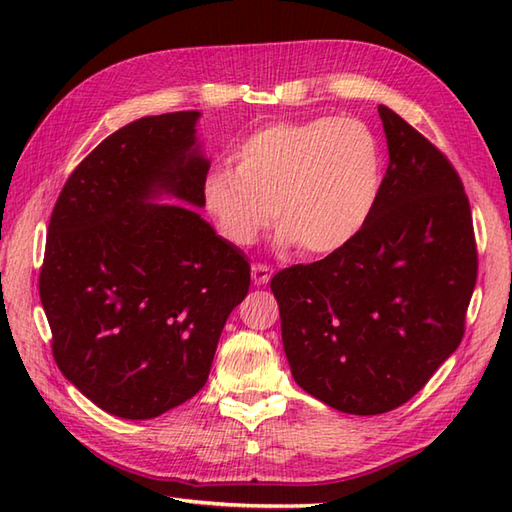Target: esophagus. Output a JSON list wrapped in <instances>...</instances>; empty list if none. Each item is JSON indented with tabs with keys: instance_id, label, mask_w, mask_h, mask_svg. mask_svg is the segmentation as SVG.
Listing matches in <instances>:
<instances>
[{
	"instance_id": "esophagus-1",
	"label": "esophagus",
	"mask_w": 512,
	"mask_h": 512,
	"mask_svg": "<svg viewBox=\"0 0 512 512\" xmlns=\"http://www.w3.org/2000/svg\"><path fill=\"white\" fill-rule=\"evenodd\" d=\"M250 273H253V281L257 286L268 284L270 277H273V270H270V266H266V264H253Z\"/></svg>"
}]
</instances>
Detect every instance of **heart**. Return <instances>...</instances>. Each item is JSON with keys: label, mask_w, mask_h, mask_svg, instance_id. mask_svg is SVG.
Here are the masks:
<instances>
[{"label": "heart", "mask_w": 512, "mask_h": 512, "mask_svg": "<svg viewBox=\"0 0 512 512\" xmlns=\"http://www.w3.org/2000/svg\"><path fill=\"white\" fill-rule=\"evenodd\" d=\"M237 167L204 178V204L222 235L253 244L275 215L279 244L330 255L372 215L383 160L372 129L356 118L319 116L257 129L237 149Z\"/></svg>", "instance_id": "obj_1"}]
</instances>
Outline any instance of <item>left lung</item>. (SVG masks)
<instances>
[{"label":"left lung","mask_w":512,"mask_h":512,"mask_svg":"<svg viewBox=\"0 0 512 512\" xmlns=\"http://www.w3.org/2000/svg\"><path fill=\"white\" fill-rule=\"evenodd\" d=\"M389 167L350 244L270 281L297 385L332 409L405 405L458 350L477 281L471 204L451 160L378 105Z\"/></svg>","instance_id":"8db88e82"}]
</instances>
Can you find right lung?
Segmentation results:
<instances>
[{"mask_svg": "<svg viewBox=\"0 0 512 512\" xmlns=\"http://www.w3.org/2000/svg\"><path fill=\"white\" fill-rule=\"evenodd\" d=\"M198 112L145 116L107 136L65 180L39 270L61 374L96 407L149 420L209 378L228 314L250 286L242 250L187 206H204Z\"/></svg>", "mask_w": 512, "mask_h": 512, "instance_id": "1", "label": "right lung"}]
</instances>
